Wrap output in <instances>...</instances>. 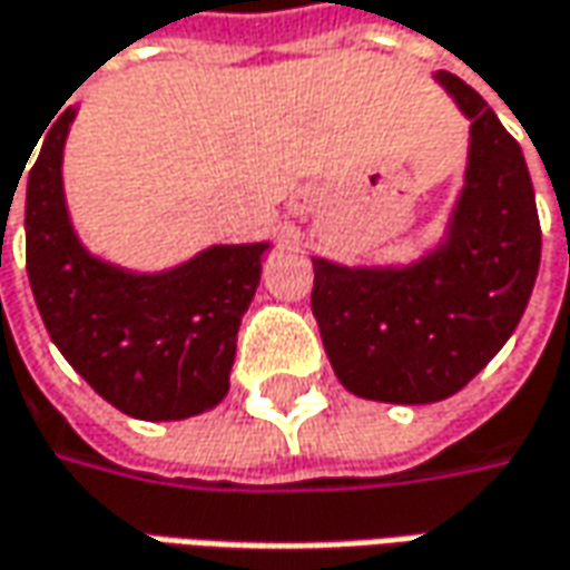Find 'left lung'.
I'll return each instance as SVG.
<instances>
[{"instance_id": "obj_1", "label": "left lung", "mask_w": 570, "mask_h": 570, "mask_svg": "<svg viewBox=\"0 0 570 570\" xmlns=\"http://www.w3.org/2000/svg\"><path fill=\"white\" fill-rule=\"evenodd\" d=\"M435 81L470 119L463 186L439 243L406 265L312 258L324 353L365 401L420 406L458 394L508 344L540 271L523 150L458 75L439 71Z\"/></svg>"}]
</instances>
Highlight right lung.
I'll return each instance as SVG.
<instances>
[{
	"mask_svg": "<svg viewBox=\"0 0 570 570\" xmlns=\"http://www.w3.org/2000/svg\"><path fill=\"white\" fill-rule=\"evenodd\" d=\"M75 116L69 107L56 119L28 173V277L40 318L71 368L128 416L167 422L214 410L229 391L236 334L271 243L207 246L164 271L94 255L62 183Z\"/></svg>",
	"mask_w": 570,
	"mask_h": 570,
	"instance_id": "obj_1",
	"label": "right lung"
}]
</instances>
